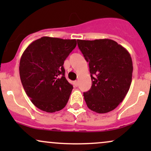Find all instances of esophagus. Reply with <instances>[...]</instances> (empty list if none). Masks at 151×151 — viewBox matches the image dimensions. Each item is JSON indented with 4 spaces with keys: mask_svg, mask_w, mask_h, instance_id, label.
<instances>
[{
    "mask_svg": "<svg viewBox=\"0 0 151 151\" xmlns=\"http://www.w3.org/2000/svg\"><path fill=\"white\" fill-rule=\"evenodd\" d=\"M74 85L77 87V86H79V81H74Z\"/></svg>",
    "mask_w": 151,
    "mask_h": 151,
    "instance_id": "34e87169",
    "label": "esophagus"
}]
</instances>
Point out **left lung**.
<instances>
[{"instance_id":"obj_1","label":"left lung","mask_w":151,"mask_h":151,"mask_svg":"<svg viewBox=\"0 0 151 151\" xmlns=\"http://www.w3.org/2000/svg\"><path fill=\"white\" fill-rule=\"evenodd\" d=\"M89 62L91 87L84 93L88 108L98 114L113 111L124 100L132 81L133 62L124 47L110 39L78 40Z\"/></svg>"}]
</instances>
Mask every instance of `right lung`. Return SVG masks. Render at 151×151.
Instances as JSON below:
<instances>
[{
    "label": "right lung",
    "mask_w": 151,
    "mask_h": 151,
    "mask_svg": "<svg viewBox=\"0 0 151 151\" xmlns=\"http://www.w3.org/2000/svg\"><path fill=\"white\" fill-rule=\"evenodd\" d=\"M77 46L76 40L42 37L22 53L19 72L26 94L32 103L48 113L62 110L73 89L65 77L63 65Z\"/></svg>",
    "instance_id": "obj_1"
}]
</instances>
